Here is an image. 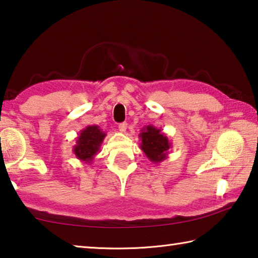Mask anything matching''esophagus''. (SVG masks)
Returning <instances> with one entry per match:
<instances>
[{
	"mask_svg": "<svg viewBox=\"0 0 258 258\" xmlns=\"http://www.w3.org/2000/svg\"><path fill=\"white\" fill-rule=\"evenodd\" d=\"M118 130L120 131L121 133H125L126 132V130H127V123H120V124H118Z\"/></svg>",
	"mask_w": 258,
	"mask_h": 258,
	"instance_id": "1",
	"label": "esophagus"
}]
</instances>
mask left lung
<instances>
[{"label": "left lung", "instance_id": "left-lung-1", "mask_svg": "<svg viewBox=\"0 0 258 258\" xmlns=\"http://www.w3.org/2000/svg\"><path fill=\"white\" fill-rule=\"evenodd\" d=\"M139 138L141 140L140 148L149 160L154 163L165 160L172 147V143L162 132L161 128H157L153 125H148L143 127Z\"/></svg>", "mask_w": 258, "mask_h": 258}]
</instances>
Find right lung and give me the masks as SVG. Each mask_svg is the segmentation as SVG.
<instances>
[{"instance_id": "obj_1", "label": "right lung", "mask_w": 258, "mask_h": 258, "mask_svg": "<svg viewBox=\"0 0 258 258\" xmlns=\"http://www.w3.org/2000/svg\"><path fill=\"white\" fill-rule=\"evenodd\" d=\"M105 137L106 133L98 125L87 126L79 133L76 145L73 147V153L79 160L89 165L100 151Z\"/></svg>"}]
</instances>
